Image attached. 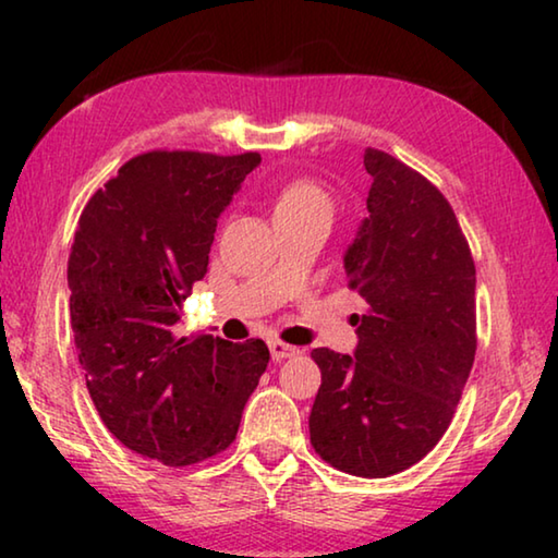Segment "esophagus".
Wrapping results in <instances>:
<instances>
[{"instance_id":"esophagus-1","label":"esophagus","mask_w":558,"mask_h":558,"mask_svg":"<svg viewBox=\"0 0 558 558\" xmlns=\"http://www.w3.org/2000/svg\"><path fill=\"white\" fill-rule=\"evenodd\" d=\"M288 344L282 342V339H276V342H272V352H282V349H286Z\"/></svg>"}]
</instances>
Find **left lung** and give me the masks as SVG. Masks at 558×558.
<instances>
[{
	"label": "left lung",
	"mask_w": 558,
	"mask_h": 558,
	"mask_svg": "<svg viewBox=\"0 0 558 558\" xmlns=\"http://www.w3.org/2000/svg\"><path fill=\"white\" fill-rule=\"evenodd\" d=\"M239 155L132 157L90 196L69 256L71 327L100 421L169 468L235 440L270 352L248 332L179 329L209 266L216 219L243 182Z\"/></svg>",
	"instance_id": "1"
}]
</instances>
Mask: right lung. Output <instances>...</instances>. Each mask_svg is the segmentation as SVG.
<instances>
[{
    "label": "right lung",
    "mask_w": 558,
    "mask_h": 558,
    "mask_svg": "<svg viewBox=\"0 0 558 558\" xmlns=\"http://www.w3.org/2000/svg\"><path fill=\"white\" fill-rule=\"evenodd\" d=\"M369 196L344 256L362 298L347 352H313L323 384L310 442L356 477H389L438 446L475 362V263L450 204L426 177L366 149Z\"/></svg>",
    "instance_id": "obj_1"
}]
</instances>
